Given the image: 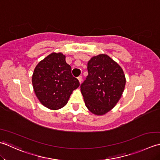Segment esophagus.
<instances>
[{
    "label": "esophagus",
    "mask_w": 160,
    "mask_h": 160,
    "mask_svg": "<svg viewBox=\"0 0 160 160\" xmlns=\"http://www.w3.org/2000/svg\"><path fill=\"white\" fill-rule=\"evenodd\" d=\"M77 79H78V80H79V83H81V81H82V76H79V77H77Z\"/></svg>",
    "instance_id": "obj_1"
}]
</instances>
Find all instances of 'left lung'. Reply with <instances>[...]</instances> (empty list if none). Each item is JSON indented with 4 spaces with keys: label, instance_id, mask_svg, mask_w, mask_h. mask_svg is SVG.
Wrapping results in <instances>:
<instances>
[{
    "label": "left lung",
    "instance_id": "8db88e82",
    "mask_svg": "<svg viewBox=\"0 0 160 160\" xmlns=\"http://www.w3.org/2000/svg\"><path fill=\"white\" fill-rule=\"evenodd\" d=\"M88 75L81 84L86 106L94 115L110 111L121 98L126 84L123 70L106 54L92 57L88 63Z\"/></svg>",
    "mask_w": 160,
    "mask_h": 160
}]
</instances>
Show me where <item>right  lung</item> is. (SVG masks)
<instances>
[{
  "label": "right lung",
  "mask_w": 160,
  "mask_h": 160,
  "mask_svg": "<svg viewBox=\"0 0 160 160\" xmlns=\"http://www.w3.org/2000/svg\"><path fill=\"white\" fill-rule=\"evenodd\" d=\"M32 84L41 103L52 110L66 105L72 92L79 86L71 73V67L61 53H52L36 66Z\"/></svg>",
  "instance_id": "obj_1"
}]
</instances>
